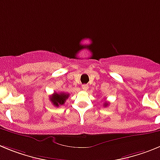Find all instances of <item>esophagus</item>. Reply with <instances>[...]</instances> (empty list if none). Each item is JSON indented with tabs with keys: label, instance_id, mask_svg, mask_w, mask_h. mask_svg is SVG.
<instances>
[{
	"label": "esophagus",
	"instance_id": "obj_1",
	"mask_svg": "<svg viewBox=\"0 0 160 160\" xmlns=\"http://www.w3.org/2000/svg\"><path fill=\"white\" fill-rule=\"evenodd\" d=\"M88 86H87V85H82V89L83 90H88Z\"/></svg>",
	"mask_w": 160,
	"mask_h": 160
}]
</instances>
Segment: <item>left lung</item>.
Listing matches in <instances>:
<instances>
[{
	"label": "left lung",
	"mask_w": 160,
	"mask_h": 160,
	"mask_svg": "<svg viewBox=\"0 0 160 160\" xmlns=\"http://www.w3.org/2000/svg\"><path fill=\"white\" fill-rule=\"evenodd\" d=\"M107 106H108V102H104V107H107Z\"/></svg>",
	"instance_id": "left-lung-1"
}]
</instances>
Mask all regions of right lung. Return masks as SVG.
Masks as SVG:
<instances>
[{"instance_id":"right-lung-1","label":"right lung","mask_w":160,"mask_h":160,"mask_svg":"<svg viewBox=\"0 0 160 160\" xmlns=\"http://www.w3.org/2000/svg\"><path fill=\"white\" fill-rule=\"evenodd\" d=\"M70 94L67 93H53V95L50 96V101L52 102L55 107H58L60 105H63L66 100L69 98Z\"/></svg>"}]
</instances>
